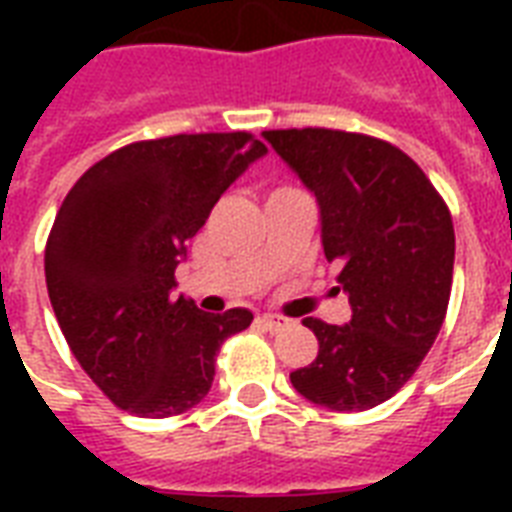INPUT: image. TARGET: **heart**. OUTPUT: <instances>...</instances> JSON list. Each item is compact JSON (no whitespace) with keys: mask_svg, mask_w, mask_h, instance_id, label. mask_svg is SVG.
I'll return each mask as SVG.
<instances>
[{"mask_svg":"<svg viewBox=\"0 0 512 512\" xmlns=\"http://www.w3.org/2000/svg\"><path fill=\"white\" fill-rule=\"evenodd\" d=\"M268 220H271V223L276 225V228H284V233H287V239H295L297 233H300V225H297V223H287V225H284V215H281L279 204H273L271 212H268Z\"/></svg>","mask_w":512,"mask_h":512,"instance_id":"b5f03b06","label":"heart"}]
</instances>
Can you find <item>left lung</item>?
Masks as SVG:
<instances>
[{
    "label": "left lung",
    "instance_id": "1",
    "mask_svg": "<svg viewBox=\"0 0 512 512\" xmlns=\"http://www.w3.org/2000/svg\"><path fill=\"white\" fill-rule=\"evenodd\" d=\"M255 146L247 132L140 140L92 164L60 204L44 249L52 311L124 412L172 417L199 404L220 345L252 324L244 308L177 295L175 268Z\"/></svg>",
    "mask_w": 512,
    "mask_h": 512
}]
</instances>
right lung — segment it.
<instances>
[{
    "label": "right lung",
    "instance_id": "1",
    "mask_svg": "<svg viewBox=\"0 0 512 512\" xmlns=\"http://www.w3.org/2000/svg\"><path fill=\"white\" fill-rule=\"evenodd\" d=\"M316 193L324 255L348 297L342 321L313 319L316 361L289 380L308 401L361 412L404 388L428 356L452 295L454 228L444 199L401 151L340 130L268 135Z\"/></svg>",
    "mask_w": 512,
    "mask_h": 512
}]
</instances>
